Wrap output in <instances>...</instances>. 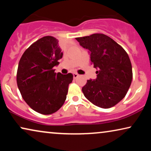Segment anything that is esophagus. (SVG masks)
<instances>
[{
	"instance_id": "34e87169",
	"label": "esophagus",
	"mask_w": 151,
	"mask_h": 151,
	"mask_svg": "<svg viewBox=\"0 0 151 151\" xmlns=\"http://www.w3.org/2000/svg\"><path fill=\"white\" fill-rule=\"evenodd\" d=\"M73 78H78V76H79L77 73H73Z\"/></svg>"
}]
</instances>
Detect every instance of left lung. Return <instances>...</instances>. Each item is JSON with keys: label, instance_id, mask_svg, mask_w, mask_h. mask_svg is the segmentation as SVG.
Masks as SVG:
<instances>
[{"label": "left lung", "instance_id": "obj_1", "mask_svg": "<svg viewBox=\"0 0 151 151\" xmlns=\"http://www.w3.org/2000/svg\"><path fill=\"white\" fill-rule=\"evenodd\" d=\"M88 49L91 64L98 70L96 79L88 80L82 88L85 98L97 106L111 108L124 98L133 72L129 55L120 45L102 34L76 38Z\"/></svg>", "mask_w": 151, "mask_h": 151}]
</instances>
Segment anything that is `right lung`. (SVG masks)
Segmentation results:
<instances>
[{"label": "right lung", "mask_w": 151, "mask_h": 151, "mask_svg": "<svg viewBox=\"0 0 151 151\" xmlns=\"http://www.w3.org/2000/svg\"><path fill=\"white\" fill-rule=\"evenodd\" d=\"M63 55L58 40L48 36L30 45L19 61L18 87L27 104L41 114L56 112L67 98L73 74L56 73L53 69Z\"/></svg>", "instance_id": "right-lung-1"}]
</instances>
